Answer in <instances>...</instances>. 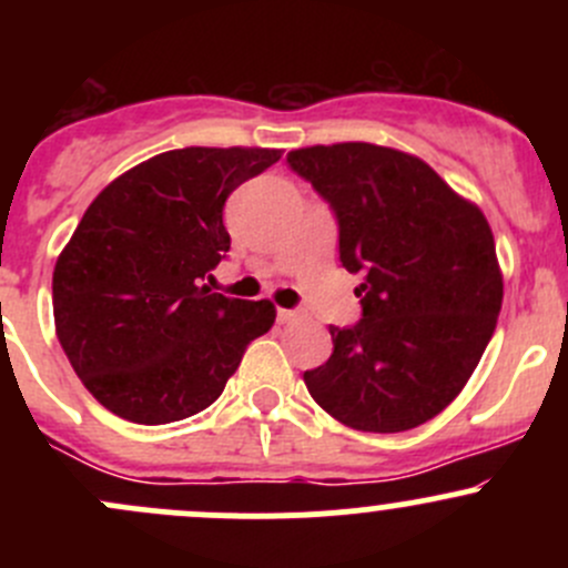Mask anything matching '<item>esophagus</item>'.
<instances>
[{"label": "esophagus", "instance_id": "esophagus-1", "mask_svg": "<svg viewBox=\"0 0 568 568\" xmlns=\"http://www.w3.org/2000/svg\"><path fill=\"white\" fill-rule=\"evenodd\" d=\"M277 321H280V324H291V321H296V311H288V307H277Z\"/></svg>", "mask_w": 568, "mask_h": 568}]
</instances>
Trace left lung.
Returning <instances> with one entry per match:
<instances>
[{
    "label": "left lung",
    "instance_id": "1",
    "mask_svg": "<svg viewBox=\"0 0 568 568\" xmlns=\"http://www.w3.org/2000/svg\"><path fill=\"white\" fill-rule=\"evenodd\" d=\"M337 220L341 263L363 272V318L329 326L332 357L305 371L321 409L357 432L432 420L480 363L503 305L495 239L478 205L426 162L371 142L288 153Z\"/></svg>",
    "mask_w": 568,
    "mask_h": 568
}]
</instances>
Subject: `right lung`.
<instances>
[{
	"label": "right lung",
	"instance_id": "obj_1",
	"mask_svg": "<svg viewBox=\"0 0 568 568\" xmlns=\"http://www.w3.org/2000/svg\"><path fill=\"white\" fill-rule=\"evenodd\" d=\"M277 159L268 148L159 153L84 211L51 300L62 352L109 412L142 426L197 415L272 329V302L231 300L204 280L231 250L225 200Z\"/></svg>",
	"mask_w": 568,
	"mask_h": 568
}]
</instances>
